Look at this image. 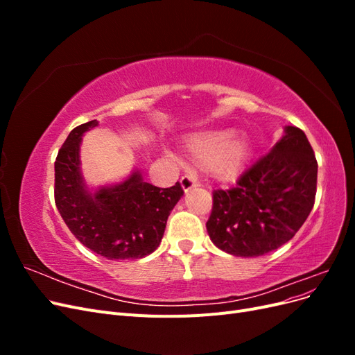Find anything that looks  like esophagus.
<instances>
[{"instance_id": "34e87169", "label": "esophagus", "mask_w": 355, "mask_h": 355, "mask_svg": "<svg viewBox=\"0 0 355 355\" xmlns=\"http://www.w3.org/2000/svg\"><path fill=\"white\" fill-rule=\"evenodd\" d=\"M180 185H182V188H184L185 192H188L189 189L198 187V182H197V179L194 176L185 175V176H182V179H180Z\"/></svg>"}]
</instances>
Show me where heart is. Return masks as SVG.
<instances>
[{"mask_svg":"<svg viewBox=\"0 0 355 355\" xmlns=\"http://www.w3.org/2000/svg\"><path fill=\"white\" fill-rule=\"evenodd\" d=\"M184 146L198 167L207 168L218 180H235L243 175L253 155L254 145L249 133L234 128H207L185 137Z\"/></svg>","mask_w":355,"mask_h":355,"instance_id":"b5f03b06","label":"heart"}]
</instances>
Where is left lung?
I'll return each mask as SVG.
<instances>
[{
	"label": "left lung",
	"instance_id": "1",
	"mask_svg": "<svg viewBox=\"0 0 355 355\" xmlns=\"http://www.w3.org/2000/svg\"><path fill=\"white\" fill-rule=\"evenodd\" d=\"M317 168L305 133L286 125L280 141L237 185L213 191L206 223L213 244L234 256L256 257L292 240L314 207Z\"/></svg>",
	"mask_w": 355,
	"mask_h": 355
}]
</instances>
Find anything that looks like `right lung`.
<instances>
[{
	"mask_svg": "<svg viewBox=\"0 0 355 355\" xmlns=\"http://www.w3.org/2000/svg\"><path fill=\"white\" fill-rule=\"evenodd\" d=\"M99 123H84L67 137L55 163V201L81 244L110 261L141 259L161 243L170 211L184 196L179 182L158 188L135 170L125 180L90 191L80 168L81 136Z\"/></svg>",
	"mask_w": 355,
	"mask_h": 355,
	"instance_id": "right-lung-1",
	"label": "right lung"
}]
</instances>
